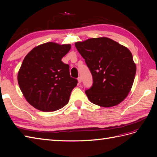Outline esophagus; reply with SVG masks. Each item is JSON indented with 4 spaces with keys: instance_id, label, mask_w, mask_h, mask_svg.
Wrapping results in <instances>:
<instances>
[{
    "instance_id": "esophagus-1",
    "label": "esophagus",
    "mask_w": 157,
    "mask_h": 157,
    "mask_svg": "<svg viewBox=\"0 0 157 157\" xmlns=\"http://www.w3.org/2000/svg\"><path fill=\"white\" fill-rule=\"evenodd\" d=\"M78 84H81V82H82V78H81V77H79V78H78Z\"/></svg>"
}]
</instances>
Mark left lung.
I'll use <instances>...</instances> for the list:
<instances>
[{"label":"left lung","mask_w":157,"mask_h":157,"mask_svg":"<svg viewBox=\"0 0 157 157\" xmlns=\"http://www.w3.org/2000/svg\"><path fill=\"white\" fill-rule=\"evenodd\" d=\"M75 46L92 75L93 85L86 90L89 101L107 108L121 103L131 90L136 72L129 50L106 37L77 42Z\"/></svg>","instance_id":"1"}]
</instances>
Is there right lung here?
Masks as SVG:
<instances>
[{
	"instance_id": "right-lung-1",
	"label": "right lung",
	"mask_w": 157,
	"mask_h": 157,
	"mask_svg": "<svg viewBox=\"0 0 157 157\" xmlns=\"http://www.w3.org/2000/svg\"><path fill=\"white\" fill-rule=\"evenodd\" d=\"M70 49L71 44L50 42L36 46L25 56L18 71V84L35 109L55 111L68 103L78 84L70 76L69 66L61 61Z\"/></svg>"
}]
</instances>
